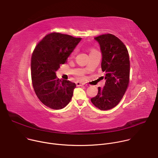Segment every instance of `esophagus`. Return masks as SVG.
I'll return each instance as SVG.
<instances>
[{
	"label": "esophagus",
	"instance_id": "34e87169",
	"mask_svg": "<svg viewBox=\"0 0 158 158\" xmlns=\"http://www.w3.org/2000/svg\"><path fill=\"white\" fill-rule=\"evenodd\" d=\"M76 85H77V86H82V85H84V84H82L80 82H76Z\"/></svg>",
	"mask_w": 158,
	"mask_h": 158
}]
</instances>
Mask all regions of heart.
<instances>
[{"mask_svg": "<svg viewBox=\"0 0 158 158\" xmlns=\"http://www.w3.org/2000/svg\"><path fill=\"white\" fill-rule=\"evenodd\" d=\"M75 54H76V50H74V51L72 52V54H71V56H74Z\"/></svg>", "mask_w": 158, "mask_h": 158, "instance_id": "heart-1", "label": "heart"}]
</instances>
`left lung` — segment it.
<instances>
[{
    "label": "left lung",
    "instance_id": "8db88e82",
    "mask_svg": "<svg viewBox=\"0 0 158 158\" xmlns=\"http://www.w3.org/2000/svg\"><path fill=\"white\" fill-rule=\"evenodd\" d=\"M102 52L101 69L106 83L98 87V93L91 98L92 103L101 110L117 106L124 95L129 82L130 62L127 49L115 35L107 34L94 37Z\"/></svg>",
    "mask_w": 158,
    "mask_h": 158
}]
</instances>
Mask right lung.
I'll list each match as a JSON object with an SVG mask.
<instances>
[{
  "mask_svg": "<svg viewBox=\"0 0 158 158\" xmlns=\"http://www.w3.org/2000/svg\"><path fill=\"white\" fill-rule=\"evenodd\" d=\"M82 38L53 32L37 45L31 57V77L39 99L52 109H60L71 101L75 83L57 78L56 72L64 64Z\"/></svg>",
  "mask_w": 158,
  "mask_h": 158,
  "instance_id": "1",
  "label": "right lung"
}]
</instances>
